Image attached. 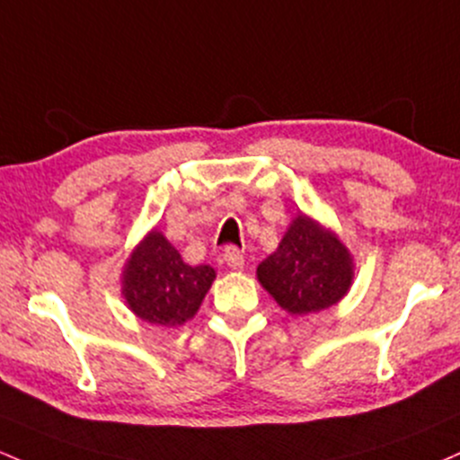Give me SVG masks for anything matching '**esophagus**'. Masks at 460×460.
Segmentation results:
<instances>
[{
	"label": "esophagus",
	"mask_w": 460,
	"mask_h": 460,
	"mask_svg": "<svg viewBox=\"0 0 460 460\" xmlns=\"http://www.w3.org/2000/svg\"><path fill=\"white\" fill-rule=\"evenodd\" d=\"M225 261L231 266L234 270H242L244 269V253L235 246H226L225 249Z\"/></svg>",
	"instance_id": "34e87169"
}]
</instances>
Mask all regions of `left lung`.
<instances>
[{
    "mask_svg": "<svg viewBox=\"0 0 460 460\" xmlns=\"http://www.w3.org/2000/svg\"><path fill=\"white\" fill-rule=\"evenodd\" d=\"M353 255L332 226L301 211L279 246L257 266V281L292 316L327 310L351 290Z\"/></svg>",
    "mask_w": 460,
    "mask_h": 460,
    "instance_id": "1",
    "label": "left lung"
}]
</instances>
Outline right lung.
<instances>
[{"label":"right lung","mask_w":460,"mask_h":460,"mask_svg":"<svg viewBox=\"0 0 460 460\" xmlns=\"http://www.w3.org/2000/svg\"><path fill=\"white\" fill-rule=\"evenodd\" d=\"M216 279L211 266H190L159 229H150L122 269V296L141 321L181 327L194 319Z\"/></svg>","instance_id":"add662e5"}]
</instances>
